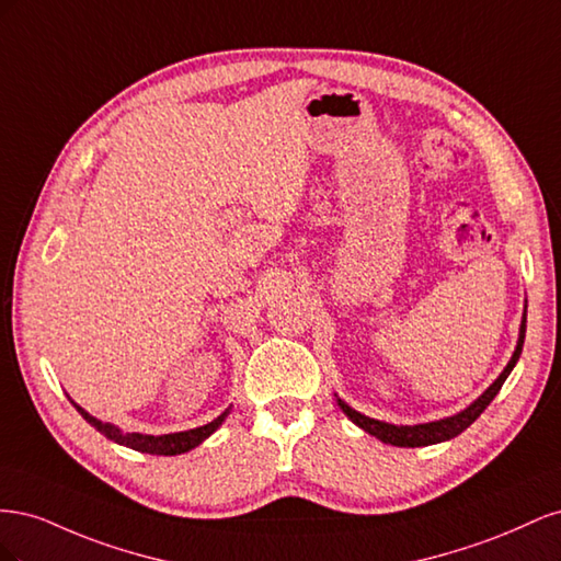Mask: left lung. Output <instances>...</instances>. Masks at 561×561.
Segmentation results:
<instances>
[{"label":"left lung","mask_w":561,"mask_h":561,"mask_svg":"<svg viewBox=\"0 0 561 561\" xmlns=\"http://www.w3.org/2000/svg\"><path fill=\"white\" fill-rule=\"evenodd\" d=\"M524 334H526V307H524V313H522V325H519V336H517V346H515L513 358L507 360V365L503 367L499 379L491 383L478 400H472L466 407V410L456 412L454 416H445V419L428 421V423H416V426H396V423H386V421L369 419V416L360 414L358 410H353V407L346 404L339 396H336V404L342 407V412L355 423V426L363 428L369 435H375L377 439H381L383 445H393V447H428V445H437V443H447V439L461 435L472 421H478V416L486 410L489 402L499 396L501 386L505 383L507 377H511L513 367L519 360L522 346H524Z\"/></svg>","instance_id":"obj_1"}]
</instances>
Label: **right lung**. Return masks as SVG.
Segmentation results:
<instances>
[{
  "label": "right lung",
  "instance_id": "add662e5",
  "mask_svg": "<svg viewBox=\"0 0 561 561\" xmlns=\"http://www.w3.org/2000/svg\"><path fill=\"white\" fill-rule=\"evenodd\" d=\"M70 402L77 407V412L83 419H87L98 433H103L107 439H112V443L130 447V449L142 451V454H157V456H178V454H184V451L198 447L203 439H208L219 426H222V421L229 416V410H231V407H229L227 412H222L217 419L206 423V426H198V428H192V431L168 433V435H145V433H124L122 428H116L114 423H105V421L91 416L72 398H70Z\"/></svg>",
  "mask_w": 561,
  "mask_h": 561
}]
</instances>
